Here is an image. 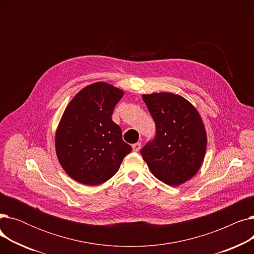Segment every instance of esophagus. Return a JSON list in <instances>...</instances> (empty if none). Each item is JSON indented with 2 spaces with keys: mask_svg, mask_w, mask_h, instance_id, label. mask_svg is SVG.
<instances>
[{
  "mask_svg": "<svg viewBox=\"0 0 254 254\" xmlns=\"http://www.w3.org/2000/svg\"><path fill=\"white\" fill-rule=\"evenodd\" d=\"M140 148H141V143L140 142L132 144V150H134L135 152H138L140 150Z\"/></svg>",
  "mask_w": 254,
  "mask_h": 254,
  "instance_id": "obj_1",
  "label": "esophagus"
}]
</instances>
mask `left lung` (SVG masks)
I'll return each mask as SVG.
<instances>
[{
  "instance_id": "8db88e82",
  "label": "left lung",
  "mask_w": 254,
  "mask_h": 254,
  "mask_svg": "<svg viewBox=\"0 0 254 254\" xmlns=\"http://www.w3.org/2000/svg\"><path fill=\"white\" fill-rule=\"evenodd\" d=\"M154 120L156 134L141 149L152 174L162 182L178 186L201 168L207 148L203 120L193 105L171 92L143 95Z\"/></svg>"
}]
</instances>
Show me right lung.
I'll return each instance as SVG.
<instances>
[{
    "instance_id": "obj_1",
    "label": "right lung",
    "mask_w": 254,
    "mask_h": 254,
    "mask_svg": "<svg viewBox=\"0 0 254 254\" xmlns=\"http://www.w3.org/2000/svg\"><path fill=\"white\" fill-rule=\"evenodd\" d=\"M125 92L105 82L80 90L66 106L56 132V151L64 172L84 185H98L116 174L131 147L112 120Z\"/></svg>"
}]
</instances>
